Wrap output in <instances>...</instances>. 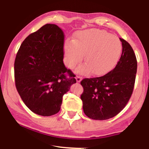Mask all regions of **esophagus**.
<instances>
[{"label":"esophagus","instance_id":"34e87169","mask_svg":"<svg viewBox=\"0 0 149 149\" xmlns=\"http://www.w3.org/2000/svg\"><path fill=\"white\" fill-rule=\"evenodd\" d=\"M75 79H76L77 82H80L81 81V79H82V77H81V76H79V75H77L76 77H75Z\"/></svg>","mask_w":149,"mask_h":149}]
</instances>
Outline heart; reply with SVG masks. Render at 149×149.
I'll list each match as a JSON object with an SVG mask.
<instances>
[{
	"label": "heart",
	"mask_w": 149,
	"mask_h": 149,
	"mask_svg": "<svg viewBox=\"0 0 149 149\" xmlns=\"http://www.w3.org/2000/svg\"><path fill=\"white\" fill-rule=\"evenodd\" d=\"M122 51L118 37L102 29H91L77 32L75 39L67 40L64 45V61L73 68L83 59L86 63L77 68V72L103 75L117 64Z\"/></svg>",
	"instance_id": "heart-1"
}]
</instances>
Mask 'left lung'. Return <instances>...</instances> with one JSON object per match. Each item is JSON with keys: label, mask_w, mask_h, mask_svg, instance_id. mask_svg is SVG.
I'll return each instance as SVG.
<instances>
[{"label": "left lung", "mask_w": 149, "mask_h": 149, "mask_svg": "<svg viewBox=\"0 0 149 149\" xmlns=\"http://www.w3.org/2000/svg\"><path fill=\"white\" fill-rule=\"evenodd\" d=\"M122 53L116 65L104 75L85 78L81 81L83 109L87 117L105 120L122 111L132 97L137 62L134 51L125 40L120 38Z\"/></svg>", "instance_id": "left-lung-1"}]
</instances>
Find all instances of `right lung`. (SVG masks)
<instances>
[{
	"mask_svg": "<svg viewBox=\"0 0 149 149\" xmlns=\"http://www.w3.org/2000/svg\"><path fill=\"white\" fill-rule=\"evenodd\" d=\"M64 35L55 24H46L28 35L14 62L16 89L29 110L42 116L56 114L62 97L76 83L63 63Z\"/></svg>",
	"mask_w": 149,
	"mask_h": 149,
	"instance_id": "right-lung-1",
	"label": "right lung"
}]
</instances>
